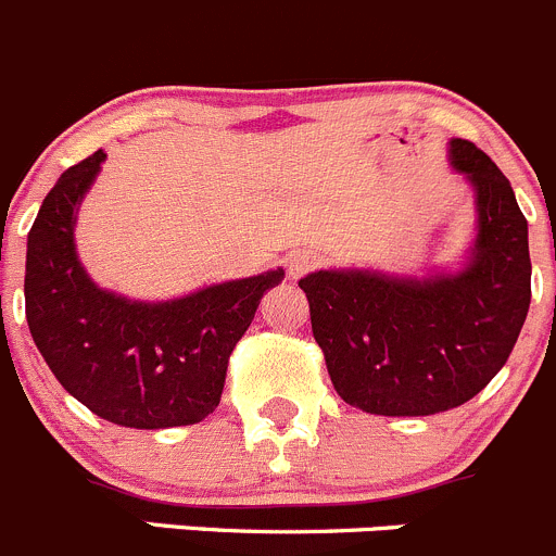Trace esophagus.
Wrapping results in <instances>:
<instances>
[{"instance_id": "34e87169", "label": "esophagus", "mask_w": 556, "mask_h": 556, "mask_svg": "<svg viewBox=\"0 0 556 556\" xmlns=\"http://www.w3.org/2000/svg\"><path fill=\"white\" fill-rule=\"evenodd\" d=\"M316 264H319V256H316L314 251H292L287 256V269L292 278H300V275H305L308 269H314Z\"/></svg>"}]
</instances>
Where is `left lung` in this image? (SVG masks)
<instances>
[{
    "label": "left lung",
    "mask_w": 556,
    "mask_h": 556,
    "mask_svg": "<svg viewBox=\"0 0 556 556\" xmlns=\"http://www.w3.org/2000/svg\"><path fill=\"white\" fill-rule=\"evenodd\" d=\"M478 193V240L456 275L426 281L361 269L300 278L332 388L371 415H437L467 404L510 357L530 311L527 218L483 150L451 141Z\"/></svg>",
    "instance_id": "left-lung-1"
}]
</instances>
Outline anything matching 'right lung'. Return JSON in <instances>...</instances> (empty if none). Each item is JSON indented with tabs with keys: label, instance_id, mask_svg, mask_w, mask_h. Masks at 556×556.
<instances>
[{
	"label": "right lung",
	"instance_id": "obj_1",
	"mask_svg": "<svg viewBox=\"0 0 556 556\" xmlns=\"http://www.w3.org/2000/svg\"><path fill=\"white\" fill-rule=\"evenodd\" d=\"M105 152L67 168L26 240V321L62 388L125 428L204 420L224 393L237 341L283 269L218 283L172 303H130L87 278L73 245L76 207Z\"/></svg>",
	"mask_w": 556,
	"mask_h": 556
}]
</instances>
